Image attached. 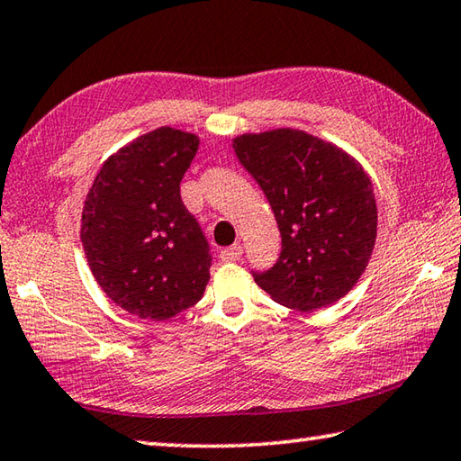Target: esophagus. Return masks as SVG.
<instances>
[{"instance_id":"1","label":"esophagus","mask_w":461,"mask_h":461,"mask_svg":"<svg viewBox=\"0 0 461 461\" xmlns=\"http://www.w3.org/2000/svg\"><path fill=\"white\" fill-rule=\"evenodd\" d=\"M241 254H244V249H241V246H230V248H225V249H221V254H220V258L223 259V262H238V259L241 258Z\"/></svg>"}]
</instances>
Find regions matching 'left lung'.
I'll list each match as a JSON object with an SVG mask.
<instances>
[{
  "label": "left lung",
  "instance_id": "1",
  "mask_svg": "<svg viewBox=\"0 0 461 461\" xmlns=\"http://www.w3.org/2000/svg\"><path fill=\"white\" fill-rule=\"evenodd\" d=\"M233 150L272 205L282 249L252 276L276 303L311 312L361 278L376 238L371 179L345 150L304 131L233 139Z\"/></svg>",
  "mask_w": 461,
  "mask_h": 461
}]
</instances>
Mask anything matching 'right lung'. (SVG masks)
Returning a JSON list of instances; mask_svg holds the SVG:
<instances>
[{"instance_id": "add662e5", "label": "right lung", "mask_w": 461, "mask_h": 461, "mask_svg": "<svg viewBox=\"0 0 461 461\" xmlns=\"http://www.w3.org/2000/svg\"><path fill=\"white\" fill-rule=\"evenodd\" d=\"M197 147L191 132H147L103 165L82 209L80 240L98 286L149 321L187 311L209 280V241L179 187Z\"/></svg>"}]
</instances>
